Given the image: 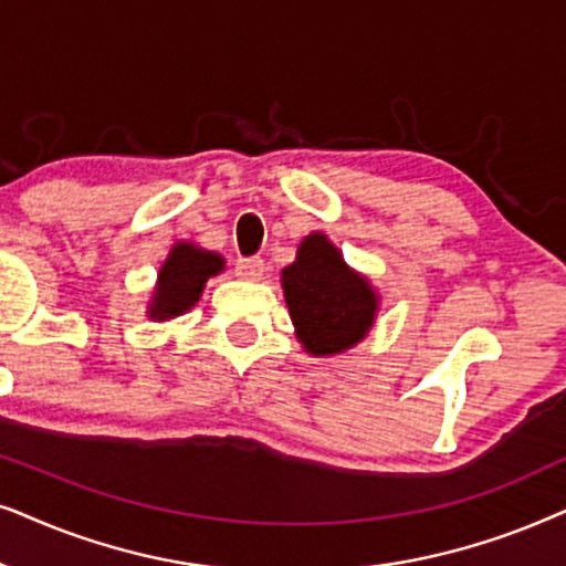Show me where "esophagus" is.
I'll list each match as a JSON object with an SVG mask.
<instances>
[{
	"label": "esophagus",
	"instance_id": "34e87169",
	"mask_svg": "<svg viewBox=\"0 0 566 566\" xmlns=\"http://www.w3.org/2000/svg\"><path fill=\"white\" fill-rule=\"evenodd\" d=\"M235 274L240 279H248V282H259L266 274V263L261 259H240L235 263Z\"/></svg>",
	"mask_w": 566,
	"mask_h": 566
}]
</instances>
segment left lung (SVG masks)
Segmentation results:
<instances>
[{
  "label": "left lung",
  "mask_w": 566,
  "mask_h": 566,
  "mask_svg": "<svg viewBox=\"0 0 566 566\" xmlns=\"http://www.w3.org/2000/svg\"><path fill=\"white\" fill-rule=\"evenodd\" d=\"M282 290L297 342L313 357L354 349L380 313V292L323 232L300 240L295 261L282 269Z\"/></svg>",
  "instance_id": "8db88e82"
}]
</instances>
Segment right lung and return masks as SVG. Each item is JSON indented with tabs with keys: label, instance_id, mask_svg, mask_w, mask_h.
<instances>
[{
	"label": "right lung",
	"instance_id": "obj_1",
	"mask_svg": "<svg viewBox=\"0 0 566 566\" xmlns=\"http://www.w3.org/2000/svg\"><path fill=\"white\" fill-rule=\"evenodd\" d=\"M224 271L222 253L178 240L157 269V282L147 300V318L165 323L191 311L205 295L207 282Z\"/></svg>",
	"mask_w": 566,
	"mask_h": 566
}]
</instances>
